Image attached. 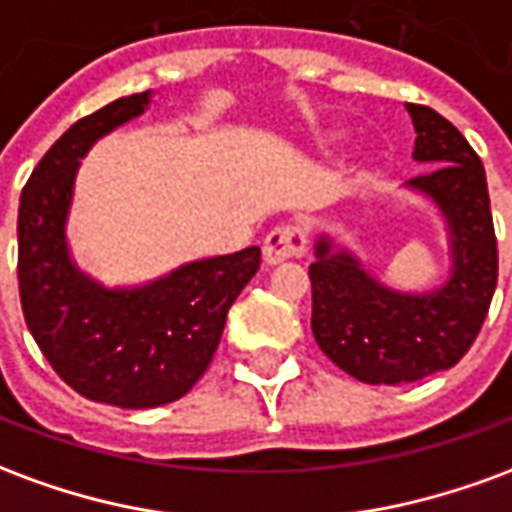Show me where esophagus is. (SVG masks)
<instances>
[{
    "instance_id": "34e87169",
    "label": "esophagus",
    "mask_w": 512,
    "mask_h": 512,
    "mask_svg": "<svg viewBox=\"0 0 512 512\" xmlns=\"http://www.w3.org/2000/svg\"><path fill=\"white\" fill-rule=\"evenodd\" d=\"M304 246H307L304 227H299V224H279L263 241V260H266L268 266H277V263L288 260V257L301 255Z\"/></svg>"
}]
</instances>
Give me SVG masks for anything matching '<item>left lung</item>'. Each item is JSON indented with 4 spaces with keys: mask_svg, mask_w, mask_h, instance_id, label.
Masks as SVG:
<instances>
[{
    "mask_svg": "<svg viewBox=\"0 0 512 512\" xmlns=\"http://www.w3.org/2000/svg\"><path fill=\"white\" fill-rule=\"evenodd\" d=\"M406 109L417 131L414 161L428 164L406 189L444 219L450 277L425 293L389 288L326 233L315 241L310 266L315 343L365 384H411L458 365L480 334L499 271L483 161L439 112Z\"/></svg>",
    "mask_w": 512,
    "mask_h": 512,
    "instance_id": "8db88e82",
    "label": "left lung"
}]
</instances>
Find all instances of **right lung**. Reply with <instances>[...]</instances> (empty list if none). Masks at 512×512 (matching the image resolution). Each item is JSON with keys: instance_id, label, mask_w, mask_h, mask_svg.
<instances>
[{"instance_id": "1", "label": "right lung", "mask_w": 512, "mask_h": 512, "mask_svg": "<svg viewBox=\"0 0 512 512\" xmlns=\"http://www.w3.org/2000/svg\"><path fill=\"white\" fill-rule=\"evenodd\" d=\"M153 93L117 98L73 123L40 158L18 205V290L35 343L79 395L156 408L211 365L227 312L260 268V249L202 257L142 285L106 288L68 246L76 175L101 136L145 115Z\"/></svg>"}]
</instances>
